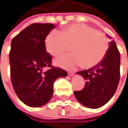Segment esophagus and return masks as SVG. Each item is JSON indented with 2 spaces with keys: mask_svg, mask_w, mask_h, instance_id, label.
<instances>
[{
  "mask_svg": "<svg viewBox=\"0 0 128 128\" xmlns=\"http://www.w3.org/2000/svg\"><path fill=\"white\" fill-rule=\"evenodd\" d=\"M74 72H72V71H68V75L69 76H73L74 75Z\"/></svg>",
  "mask_w": 128,
  "mask_h": 128,
  "instance_id": "1",
  "label": "esophagus"
}]
</instances>
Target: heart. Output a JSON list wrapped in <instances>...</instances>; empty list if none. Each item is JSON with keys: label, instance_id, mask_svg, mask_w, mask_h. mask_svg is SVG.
<instances>
[{"label": "heart", "instance_id": "1", "mask_svg": "<svg viewBox=\"0 0 128 128\" xmlns=\"http://www.w3.org/2000/svg\"><path fill=\"white\" fill-rule=\"evenodd\" d=\"M72 44L74 52L58 57L56 64L68 69L82 66L89 68L97 66L104 60L109 48L107 37L90 26L74 24L64 27L62 31L53 30L46 39L47 50L53 56H58Z\"/></svg>", "mask_w": 128, "mask_h": 128}]
</instances>
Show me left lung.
Returning <instances> with one entry per match:
<instances>
[{
	"instance_id": "8db88e82",
	"label": "left lung",
	"mask_w": 128,
	"mask_h": 128,
	"mask_svg": "<svg viewBox=\"0 0 128 128\" xmlns=\"http://www.w3.org/2000/svg\"><path fill=\"white\" fill-rule=\"evenodd\" d=\"M120 56L114 41L110 42L108 52L100 64L88 70L78 71L86 80L84 88L75 91L76 100L85 106L100 108L115 94L120 80Z\"/></svg>"
}]
</instances>
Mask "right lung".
<instances>
[{"instance_id":"add662e5","label":"right lung","mask_w":128,"mask_h":128,"mask_svg":"<svg viewBox=\"0 0 128 128\" xmlns=\"http://www.w3.org/2000/svg\"><path fill=\"white\" fill-rule=\"evenodd\" d=\"M55 26L53 24H31L14 37L9 59L13 88L23 103L31 107L47 104L53 94V83L67 72L52 66V57L46 52V40ZM49 69L44 72L43 68Z\"/></svg>"}]
</instances>
